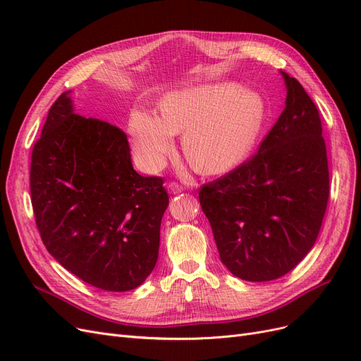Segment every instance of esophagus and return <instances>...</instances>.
Wrapping results in <instances>:
<instances>
[{
	"label": "esophagus",
	"instance_id": "1",
	"mask_svg": "<svg viewBox=\"0 0 361 361\" xmlns=\"http://www.w3.org/2000/svg\"><path fill=\"white\" fill-rule=\"evenodd\" d=\"M167 190H169L171 194H179V192L183 191V187H182V185H179L178 182H170V183L167 185Z\"/></svg>",
	"mask_w": 361,
	"mask_h": 361
}]
</instances>
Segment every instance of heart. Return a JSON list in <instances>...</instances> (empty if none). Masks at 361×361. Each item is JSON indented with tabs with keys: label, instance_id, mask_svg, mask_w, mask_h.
Returning <instances> with one entry per match:
<instances>
[{
	"label": "heart",
	"instance_id": "heart-1",
	"mask_svg": "<svg viewBox=\"0 0 361 361\" xmlns=\"http://www.w3.org/2000/svg\"><path fill=\"white\" fill-rule=\"evenodd\" d=\"M262 97L236 84L203 85L169 94L161 116L135 108L129 117L133 149L141 169L155 171L183 134L182 150L203 174H223L241 164L264 123Z\"/></svg>",
	"mask_w": 361,
	"mask_h": 361
}]
</instances>
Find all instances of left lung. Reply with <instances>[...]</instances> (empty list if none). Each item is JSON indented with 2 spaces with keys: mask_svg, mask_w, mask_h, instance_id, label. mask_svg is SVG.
<instances>
[{
  "mask_svg": "<svg viewBox=\"0 0 361 361\" xmlns=\"http://www.w3.org/2000/svg\"><path fill=\"white\" fill-rule=\"evenodd\" d=\"M281 75L286 106L257 154L199 192L221 262L247 281L276 280L300 264L330 195L318 108L297 80Z\"/></svg>",
  "mask_w": 361,
  "mask_h": 361,
  "instance_id": "obj_1",
  "label": "left lung"
}]
</instances>
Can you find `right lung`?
Here are the masks:
<instances>
[{
    "instance_id": "right-lung-1",
    "label": "right lung",
    "mask_w": 361,
    "mask_h": 361,
    "mask_svg": "<svg viewBox=\"0 0 361 361\" xmlns=\"http://www.w3.org/2000/svg\"><path fill=\"white\" fill-rule=\"evenodd\" d=\"M162 183L134 170L122 129L73 113L71 90L52 104L31 154V204L43 244L72 274L110 292L149 277L169 206Z\"/></svg>"
}]
</instances>
